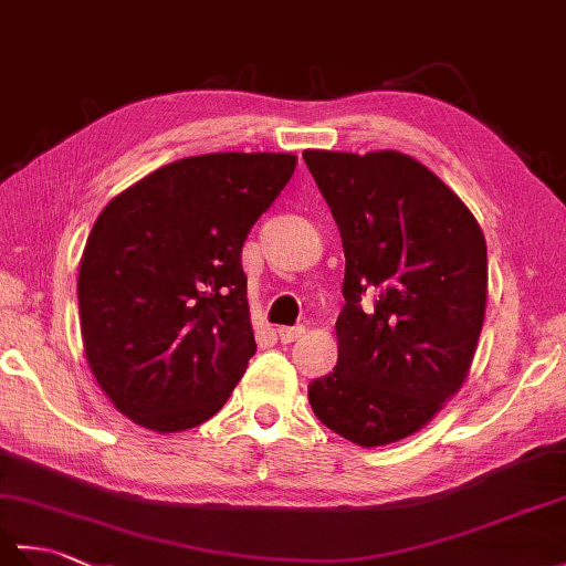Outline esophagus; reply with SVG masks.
<instances>
[{"instance_id":"34e87169","label":"esophagus","mask_w":566,"mask_h":566,"mask_svg":"<svg viewBox=\"0 0 566 566\" xmlns=\"http://www.w3.org/2000/svg\"><path fill=\"white\" fill-rule=\"evenodd\" d=\"M304 333H306L304 326H286V328L276 331V335H280L282 343H294L298 338H304Z\"/></svg>"}]
</instances>
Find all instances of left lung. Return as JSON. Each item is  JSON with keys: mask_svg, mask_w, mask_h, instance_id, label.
<instances>
[{"mask_svg": "<svg viewBox=\"0 0 566 566\" xmlns=\"http://www.w3.org/2000/svg\"><path fill=\"white\" fill-rule=\"evenodd\" d=\"M340 228L338 365L316 418L359 448L413 436L462 389L486 314V240L464 201L399 150H304ZM369 295L375 310H363Z\"/></svg>", "mask_w": 566, "mask_h": 566, "instance_id": "8db88e82", "label": "left lung"}]
</instances>
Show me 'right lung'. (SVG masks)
I'll list each match as a JSON object with an SVG mask.
<instances>
[{
	"instance_id": "right-lung-1",
	"label": "right lung",
	"mask_w": 566,
	"mask_h": 566,
	"mask_svg": "<svg viewBox=\"0 0 566 566\" xmlns=\"http://www.w3.org/2000/svg\"><path fill=\"white\" fill-rule=\"evenodd\" d=\"M296 167L292 153H209L160 167L106 203L84 245L77 302L94 379L155 432L221 411L255 355L250 228Z\"/></svg>"
}]
</instances>
